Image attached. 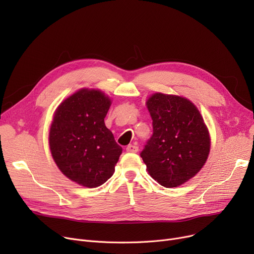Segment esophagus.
Segmentation results:
<instances>
[{"mask_svg": "<svg viewBox=\"0 0 254 254\" xmlns=\"http://www.w3.org/2000/svg\"><path fill=\"white\" fill-rule=\"evenodd\" d=\"M138 150H139V147H138L137 145H135V144H129L127 147V152L136 153V152H138Z\"/></svg>", "mask_w": 254, "mask_h": 254, "instance_id": "obj_1", "label": "esophagus"}]
</instances>
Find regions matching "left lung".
Segmentation results:
<instances>
[{
    "label": "left lung",
    "instance_id": "8db88e82",
    "mask_svg": "<svg viewBox=\"0 0 254 254\" xmlns=\"http://www.w3.org/2000/svg\"><path fill=\"white\" fill-rule=\"evenodd\" d=\"M146 106L153 134L140 153L149 175L165 188L195 176L210 152V136L196 107L188 99L156 92Z\"/></svg>",
    "mask_w": 254,
    "mask_h": 254
}]
</instances>
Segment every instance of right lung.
Returning a JSON list of instances; mask_svg holds the SVG:
<instances>
[{
	"label": "right lung",
	"instance_id": "add662e5",
	"mask_svg": "<svg viewBox=\"0 0 254 254\" xmlns=\"http://www.w3.org/2000/svg\"><path fill=\"white\" fill-rule=\"evenodd\" d=\"M110 105L101 90L82 88L65 99L53 116L51 155L65 177L85 188L108 180L123 152L104 123Z\"/></svg>",
	"mask_w": 254,
	"mask_h": 254
}]
</instances>
